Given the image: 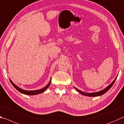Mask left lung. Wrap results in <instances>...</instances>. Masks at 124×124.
Masks as SVG:
<instances>
[{
	"label": "left lung",
	"instance_id": "8db88e82",
	"mask_svg": "<svg viewBox=\"0 0 124 124\" xmlns=\"http://www.w3.org/2000/svg\"><path fill=\"white\" fill-rule=\"evenodd\" d=\"M117 76H118V75H117L116 76V78H115V79L114 80V81L113 82H112L111 84H110L109 85H108V86L107 87H106L105 89H103L102 90H101V91H99V92H94V93H85V92H82L80 90L78 89V88H76L74 87L75 88V89L77 91L78 93H80V94H81L82 95H85V96H101L103 95V94H104L105 93H106V92L108 91V90L111 88L112 87V85H113L114 82H115V81L116 80V78H117Z\"/></svg>",
	"mask_w": 124,
	"mask_h": 124
}]
</instances>
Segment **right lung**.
I'll return each mask as SVG.
<instances>
[{"label": "right lung", "mask_w": 124, "mask_h": 124, "mask_svg": "<svg viewBox=\"0 0 124 124\" xmlns=\"http://www.w3.org/2000/svg\"><path fill=\"white\" fill-rule=\"evenodd\" d=\"M10 80V82L11 84H12V85L20 93H21L22 94H25V95H37V94H39L40 93H42L43 92H44L45 91L48 89V88H49V85H50V84H51V78H50V81H49V84L47 85H46V87H44L43 88H42L40 89H39V90H36V91H26V90H24L21 88L19 87H18L17 85H16L14 83L12 82V81L11 80V79L9 78Z\"/></svg>", "instance_id": "1"}]
</instances>
